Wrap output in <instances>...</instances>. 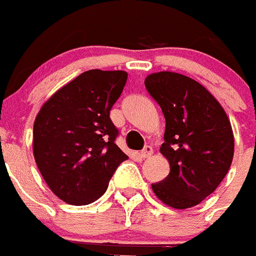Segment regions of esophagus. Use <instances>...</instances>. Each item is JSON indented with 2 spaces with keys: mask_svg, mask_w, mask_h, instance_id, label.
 Segmentation results:
<instances>
[{
  "mask_svg": "<svg viewBox=\"0 0 256 256\" xmlns=\"http://www.w3.org/2000/svg\"><path fill=\"white\" fill-rule=\"evenodd\" d=\"M152 146H145V148H144L142 150H141V152H140V156H141V158H150V156H152Z\"/></svg>",
  "mask_w": 256,
  "mask_h": 256,
  "instance_id": "esophagus-1",
  "label": "esophagus"
}]
</instances>
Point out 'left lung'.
<instances>
[{
	"instance_id": "obj_1",
	"label": "left lung",
	"mask_w": 256,
	"mask_h": 256,
	"mask_svg": "<svg viewBox=\"0 0 256 256\" xmlns=\"http://www.w3.org/2000/svg\"><path fill=\"white\" fill-rule=\"evenodd\" d=\"M145 86L164 115L160 152L171 168L164 180L152 185V192L174 208L196 206L215 192L232 164L230 122L218 100L188 76L155 72Z\"/></svg>"
}]
</instances>
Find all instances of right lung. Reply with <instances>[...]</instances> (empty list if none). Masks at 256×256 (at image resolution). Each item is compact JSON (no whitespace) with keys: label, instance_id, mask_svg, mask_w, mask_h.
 Listing matches in <instances>:
<instances>
[{"label":"right lung","instance_id":"right-lung-1","mask_svg":"<svg viewBox=\"0 0 256 256\" xmlns=\"http://www.w3.org/2000/svg\"><path fill=\"white\" fill-rule=\"evenodd\" d=\"M128 74L89 70L56 90L37 114L34 155L44 180L66 203L84 206L106 192L128 156L118 148L110 111Z\"/></svg>","mask_w":256,"mask_h":256}]
</instances>
